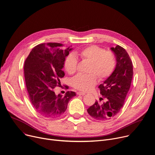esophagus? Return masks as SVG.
<instances>
[{
	"instance_id": "1",
	"label": "esophagus",
	"mask_w": 155,
	"mask_h": 155,
	"mask_svg": "<svg viewBox=\"0 0 155 155\" xmlns=\"http://www.w3.org/2000/svg\"><path fill=\"white\" fill-rule=\"evenodd\" d=\"M77 95H85V93H84V92H77Z\"/></svg>"
}]
</instances>
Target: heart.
Instances as JSON below:
<instances>
[{"label": "heart", "mask_w": 155, "mask_h": 155, "mask_svg": "<svg viewBox=\"0 0 155 155\" xmlns=\"http://www.w3.org/2000/svg\"><path fill=\"white\" fill-rule=\"evenodd\" d=\"M76 55L83 61L90 64L87 68V74H78L71 81L72 86L79 91H91L97 82L109 78L114 70L116 61L111 51H105L97 45H92L85 47L78 51ZM78 60L73 54H69L65 58L64 66L66 72L70 75L75 74L78 70Z\"/></svg>", "instance_id": "b5f03b06"}]
</instances>
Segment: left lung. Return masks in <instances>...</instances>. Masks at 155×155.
I'll return each instance as SVG.
<instances>
[{
	"instance_id": "8db88e82",
	"label": "left lung",
	"mask_w": 155,
	"mask_h": 155,
	"mask_svg": "<svg viewBox=\"0 0 155 155\" xmlns=\"http://www.w3.org/2000/svg\"><path fill=\"white\" fill-rule=\"evenodd\" d=\"M116 58V66L111 75L100 84V101H96L87 109L89 115L98 121H105L115 116L123 107L126 95L130 89L133 76V65L126 50L117 45L111 47Z\"/></svg>"
}]
</instances>
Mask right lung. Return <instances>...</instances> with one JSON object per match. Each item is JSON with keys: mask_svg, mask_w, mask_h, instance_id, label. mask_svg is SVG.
<instances>
[{"mask_svg": "<svg viewBox=\"0 0 155 155\" xmlns=\"http://www.w3.org/2000/svg\"><path fill=\"white\" fill-rule=\"evenodd\" d=\"M72 48H64L60 43L41 44L31 51L24 64L26 89L31 104L42 116L56 118L61 116L76 93L68 91L64 96L53 91L60 86L64 76L62 69L66 57ZM65 87L68 89V86Z\"/></svg>", "mask_w": 155, "mask_h": 155, "instance_id": "obj_1", "label": "right lung"}]
</instances>
